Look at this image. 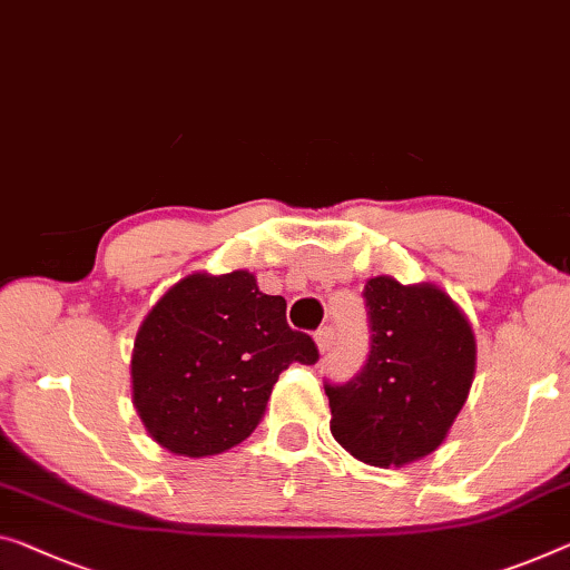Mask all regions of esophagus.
Listing matches in <instances>:
<instances>
[{
	"mask_svg": "<svg viewBox=\"0 0 570 570\" xmlns=\"http://www.w3.org/2000/svg\"><path fill=\"white\" fill-rule=\"evenodd\" d=\"M314 343H317V347H320V353L325 355L330 347L335 345V330L333 327H320L317 333H314Z\"/></svg>",
	"mask_w": 570,
	"mask_h": 570,
	"instance_id": "obj_1",
	"label": "esophagus"
}]
</instances>
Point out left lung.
I'll use <instances>...</instances> for the list:
<instances>
[{"mask_svg":"<svg viewBox=\"0 0 570 570\" xmlns=\"http://www.w3.org/2000/svg\"><path fill=\"white\" fill-rule=\"evenodd\" d=\"M371 351L345 384H325L330 432L347 453L389 469L430 455L469 399L475 337L461 307L435 284L392 276L363 286Z\"/></svg>","mask_w":570,"mask_h":570,"instance_id":"left-lung-1","label":"left lung"}]
</instances>
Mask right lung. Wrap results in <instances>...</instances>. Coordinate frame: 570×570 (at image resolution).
Instances as JSON below:
<instances>
[{"instance_id": "obj_1", "label": "right lung", "mask_w": 570, "mask_h": 570, "mask_svg": "<svg viewBox=\"0 0 570 570\" xmlns=\"http://www.w3.org/2000/svg\"><path fill=\"white\" fill-rule=\"evenodd\" d=\"M317 358L314 340L288 327L284 296L263 294L248 271L191 274L135 335L132 404L160 448L217 455L258 428L278 373Z\"/></svg>"}]
</instances>
